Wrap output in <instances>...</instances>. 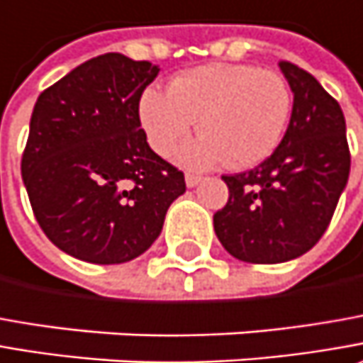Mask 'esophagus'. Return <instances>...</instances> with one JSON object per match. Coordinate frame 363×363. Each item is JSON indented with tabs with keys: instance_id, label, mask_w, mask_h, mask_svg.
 I'll list each match as a JSON object with an SVG mask.
<instances>
[{
	"instance_id": "obj_1",
	"label": "esophagus",
	"mask_w": 363,
	"mask_h": 363,
	"mask_svg": "<svg viewBox=\"0 0 363 363\" xmlns=\"http://www.w3.org/2000/svg\"><path fill=\"white\" fill-rule=\"evenodd\" d=\"M184 181H186V186H196V184L201 182V177H199V174L186 172V174H184Z\"/></svg>"
}]
</instances>
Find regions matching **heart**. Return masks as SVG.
<instances>
[{"instance_id":"obj_1","label":"heart","mask_w":363,"mask_h":363,"mask_svg":"<svg viewBox=\"0 0 363 363\" xmlns=\"http://www.w3.org/2000/svg\"><path fill=\"white\" fill-rule=\"evenodd\" d=\"M291 106L281 74L249 64H206L172 78L169 92L146 88L138 116L160 157H170L199 120L201 134L179 152L184 167L211 169L227 160L231 169H249L279 146Z\"/></svg>"}]
</instances>
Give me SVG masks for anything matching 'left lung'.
Segmentation results:
<instances>
[{
    "label": "left lung",
    "mask_w": 363,
    "mask_h": 363,
    "mask_svg": "<svg viewBox=\"0 0 363 363\" xmlns=\"http://www.w3.org/2000/svg\"><path fill=\"white\" fill-rule=\"evenodd\" d=\"M294 92L287 132L259 167L225 174L229 201L215 213L220 245L245 263H283L307 253L330 225L350 177L345 118L309 72L279 62Z\"/></svg>",
    "instance_id": "left-lung-1"
}]
</instances>
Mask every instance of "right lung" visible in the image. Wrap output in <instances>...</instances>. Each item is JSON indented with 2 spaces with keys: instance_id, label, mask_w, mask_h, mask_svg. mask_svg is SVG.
Instances as JSON below:
<instances>
[{
  "instance_id": "add662e5",
  "label": "right lung",
  "mask_w": 363,
  "mask_h": 363,
  "mask_svg": "<svg viewBox=\"0 0 363 363\" xmlns=\"http://www.w3.org/2000/svg\"><path fill=\"white\" fill-rule=\"evenodd\" d=\"M158 69L122 54L92 57L33 106L21 177L35 220L68 255L96 265L136 259L186 191L140 126L138 102Z\"/></svg>"
}]
</instances>
